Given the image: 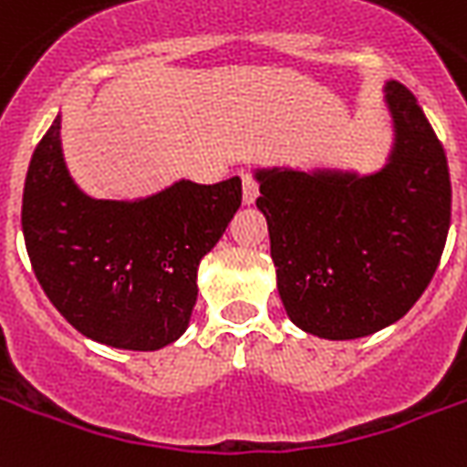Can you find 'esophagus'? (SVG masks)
<instances>
[{
  "instance_id": "esophagus-1",
  "label": "esophagus",
  "mask_w": 467,
  "mask_h": 467,
  "mask_svg": "<svg viewBox=\"0 0 467 467\" xmlns=\"http://www.w3.org/2000/svg\"><path fill=\"white\" fill-rule=\"evenodd\" d=\"M260 195V188H257V182L252 178L250 172H243V202L244 205H252L254 200Z\"/></svg>"
}]
</instances>
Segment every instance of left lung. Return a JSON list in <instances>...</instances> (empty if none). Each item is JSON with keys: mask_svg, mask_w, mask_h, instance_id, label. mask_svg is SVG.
Returning a JSON list of instances; mask_svg holds the SVG:
<instances>
[{"mask_svg": "<svg viewBox=\"0 0 467 467\" xmlns=\"http://www.w3.org/2000/svg\"><path fill=\"white\" fill-rule=\"evenodd\" d=\"M393 146L383 168H260L277 289L289 319L319 339L368 337L426 292L451 227L441 140L399 81H386Z\"/></svg>", "mask_w": 467, "mask_h": 467, "instance_id": "obj_1", "label": "left lung"}]
</instances>
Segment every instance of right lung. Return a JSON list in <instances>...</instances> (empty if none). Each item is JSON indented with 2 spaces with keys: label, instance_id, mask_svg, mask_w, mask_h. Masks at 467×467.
<instances>
[{
  "label": "right lung",
  "instance_id": "add662e5",
  "mask_svg": "<svg viewBox=\"0 0 467 467\" xmlns=\"http://www.w3.org/2000/svg\"><path fill=\"white\" fill-rule=\"evenodd\" d=\"M240 202V178L91 198L68 175L57 116L26 171L24 243L41 289L74 329L106 347L155 351L188 329L200 260Z\"/></svg>",
  "mask_w": 467,
  "mask_h": 467
}]
</instances>
